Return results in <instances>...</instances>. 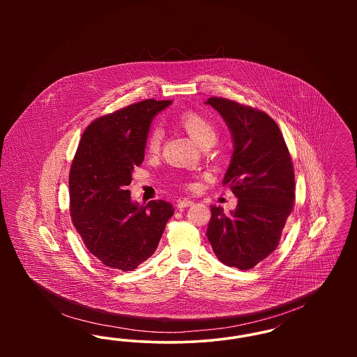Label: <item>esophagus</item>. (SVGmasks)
I'll return each instance as SVG.
<instances>
[{
    "label": "esophagus",
    "mask_w": 357,
    "mask_h": 357,
    "mask_svg": "<svg viewBox=\"0 0 357 357\" xmlns=\"http://www.w3.org/2000/svg\"><path fill=\"white\" fill-rule=\"evenodd\" d=\"M191 204H194L192 201H190V199H182V201H179V202H178V208H179V210H182V208L190 207Z\"/></svg>",
    "instance_id": "obj_1"
}]
</instances>
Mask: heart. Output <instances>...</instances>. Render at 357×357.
Instances as JSON below:
<instances>
[{"label":"heart","instance_id":"1","mask_svg":"<svg viewBox=\"0 0 357 357\" xmlns=\"http://www.w3.org/2000/svg\"><path fill=\"white\" fill-rule=\"evenodd\" d=\"M178 123L190 135V137L201 147L213 146L217 140L218 134L214 123L198 112H194V111L182 112L178 116ZM162 139H163L162 128L153 127L147 136V150L150 153H158L160 150Z\"/></svg>","mask_w":357,"mask_h":357}]
</instances>
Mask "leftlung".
I'll list each match as a JSON object with an SVG mask.
<instances>
[{
	"label": "left lung",
	"mask_w": 357,
	"mask_h": 357,
	"mask_svg": "<svg viewBox=\"0 0 357 357\" xmlns=\"http://www.w3.org/2000/svg\"><path fill=\"white\" fill-rule=\"evenodd\" d=\"M211 105L227 124L233 155L222 183L238 198L225 214L211 206L206 236L222 264L252 269L275 250L294 202V172L277 123L265 112L222 98Z\"/></svg>",
	"instance_id": "obj_1"
}]
</instances>
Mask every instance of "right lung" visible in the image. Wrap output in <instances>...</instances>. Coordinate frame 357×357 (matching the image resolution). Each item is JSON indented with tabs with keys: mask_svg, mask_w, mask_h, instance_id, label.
I'll return each mask as SVG.
<instances>
[{
	"mask_svg": "<svg viewBox=\"0 0 357 357\" xmlns=\"http://www.w3.org/2000/svg\"><path fill=\"white\" fill-rule=\"evenodd\" d=\"M170 104L147 99L93 120L73 158L72 222L89 253L108 268L128 272L149 259L174 214L169 202L140 206L127 190L144 159L153 118Z\"/></svg>",
	"mask_w": 357,
	"mask_h": 357,
	"instance_id": "add662e5",
	"label": "right lung"
}]
</instances>
